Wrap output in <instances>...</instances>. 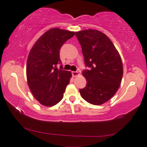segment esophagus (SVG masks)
Here are the masks:
<instances>
[{"instance_id": "esophagus-1", "label": "esophagus", "mask_w": 147, "mask_h": 147, "mask_svg": "<svg viewBox=\"0 0 147 147\" xmlns=\"http://www.w3.org/2000/svg\"><path fill=\"white\" fill-rule=\"evenodd\" d=\"M71 74H72V76H73L74 77H76V76L80 75V73L77 71H72Z\"/></svg>"}]
</instances>
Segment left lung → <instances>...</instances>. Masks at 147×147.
Here are the masks:
<instances>
[{
	"label": "left lung",
	"instance_id": "obj_1",
	"mask_svg": "<svg viewBox=\"0 0 147 147\" xmlns=\"http://www.w3.org/2000/svg\"><path fill=\"white\" fill-rule=\"evenodd\" d=\"M86 67L82 72L87 85L80 90L86 101L101 105L113 97L123 76L122 59L114 44L105 34L95 29L76 32Z\"/></svg>",
	"mask_w": 147,
	"mask_h": 147
}]
</instances>
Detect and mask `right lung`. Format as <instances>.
I'll return each mask as SVG.
<instances>
[{"mask_svg":"<svg viewBox=\"0 0 147 147\" xmlns=\"http://www.w3.org/2000/svg\"><path fill=\"white\" fill-rule=\"evenodd\" d=\"M74 31L52 28L39 38L32 47L27 62V78L29 89L42 105L52 106L63 97L71 73L63 70L59 50Z\"/></svg>","mask_w":147,"mask_h":147,"instance_id":"obj_1","label":"right lung"}]
</instances>
